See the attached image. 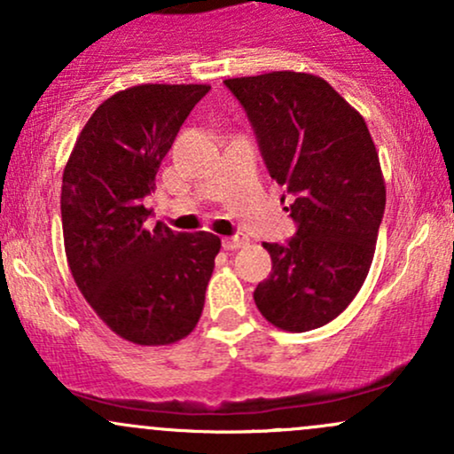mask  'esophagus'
I'll return each instance as SVG.
<instances>
[{"instance_id":"esophagus-1","label":"esophagus","mask_w":454,"mask_h":454,"mask_svg":"<svg viewBox=\"0 0 454 454\" xmlns=\"http://www.w3.org/2000/svg\"><path fill=\"white\" fill-rule=\"evenodd\" d=\"M247 243H249L247 234H243V232H237V234H234V237L222 239L223 249H241V247H245V245H247Z\"/></svg>"}]
</instances>
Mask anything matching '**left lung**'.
Here are the masks:
<instances>
[{
  "label": "left lung",
  "instance_id": "left-lung-1",
  "mask_svg": "<svg viewBox=\"0 0 454 454\" xmlns=\"http://www.w3.org/2000/svg\"><path fill=\"white\" fill-rule=\"evenodd\" d=\"M223 82L243 104L270 176L293 194L284 209L296 237L264 243L273 269L254 301L281 331L325 326L352 303L376 252L387 205L376 145L325 78L284 70Z\"/></svg>",
  "mask_w": 454,
  "mask_h": 454
}]
</instances>
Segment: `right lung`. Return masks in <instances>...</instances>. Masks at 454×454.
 <instances>
[{
  "instance_id": "add662e5",
  "label": "right lung",
  "mask_w": 454,
  "mask_h": 454,
  "mask_svg": "<svg viewBox=\"0 0 454 454\" xmlns=\"http://www.w3.org/2000/svg\"><path fill=\"white\" fill-rule=\"evenodd\" d=\"M209 85H137L104 100L64 168L61 228L78 290L100 320L138 346L194 331L220 237L145 228L143 198L179 128Z\"/></svg>"
}]
</instances>
